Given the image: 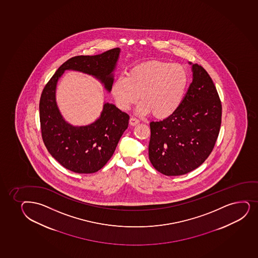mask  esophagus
<instances>
[{
	"label": "esophagus",
	"instance_id": "34e87169",
	"mask_svg": "<svg viewBox=\"0 0 258 258\" xmlns=\"http://www.w3.org/2000/svg\"><path fill=\"white\" fill-rule=\"evenodd\" d=\"M139 123H140L139 118H135V117H131L130 124L132 125H135V124H139Z\"/></svg>",
	"mask_w": 258,
	"mask_h": 258
}]
</instances>
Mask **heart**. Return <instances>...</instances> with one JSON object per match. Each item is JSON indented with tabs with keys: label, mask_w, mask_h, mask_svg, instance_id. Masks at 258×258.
Listing matches in <instances>:
<instances>
[{
	"label": "heart",
	"mask_w": 258,
	"mask_h": 258,
	"mask_svg": "<svg viewBox=\"0 0 258 258\" xmlns=\"http://www.w3.org/2000/svg\"><path fill=\"white\" fill-rule=\"evenodd\" d=\"M188 86V74L183 66L162 61H149L131 69L127 76L113 82V95L119 109L126 111L141 97L138 112H153L165 118L177 111Z\"/></svg>",
	"instance_id": "obj_1"
}]
</instances>
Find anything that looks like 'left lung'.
<instances>
[{
  "label": "left lung",
  "instance_id": "8db88e82",
  "mask_svg": "<svg viewBox=\"0 0 258 258\" xmlns=\"http://www.w3.org/2000/svg\"><path fill=\"white\" fill-rule=\"evenodd\" d=\"M192 71L181 107L168 118L150 123L149 158L168 176L185 175L202 165L220 130L222 105L216 87L202 66L192 64Z\"/></svg>",
  "mask_w": 258,
  "mask_h": 258
}]
</instances>
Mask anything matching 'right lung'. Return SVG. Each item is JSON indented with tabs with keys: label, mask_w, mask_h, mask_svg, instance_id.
Instances as JSON below:
<instances>
[{
	"label": "right lung",
	"mask_w": 258,
	"mask_h": 258,
	"mask_svg": "<svg viewBox=\"0 0 258 258\" xmlns=\"http://www.w3.org/2000/svg\"><path fill=\"white\" fill-rule=\"evenodd\" d=\"M120 52L113 48L95 56H77L63 62L46 83L39 101L42 139L50 154L61 165L79 174L100 170L115 151L118 140L128 127L129 115L105 103L101 117L85 126H73L63 119L56 103V83L66 70L92 75L111 91Z\"/></svg>",
	"instance_id": "obj_1"
}]
</instances>
